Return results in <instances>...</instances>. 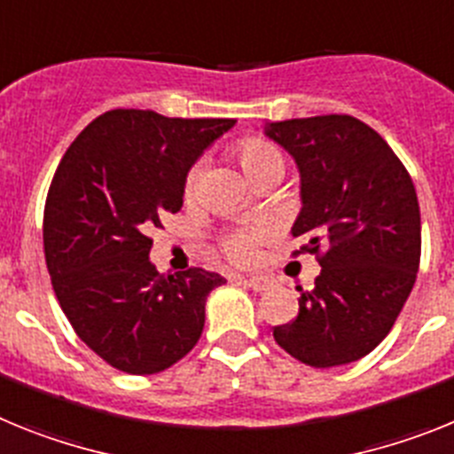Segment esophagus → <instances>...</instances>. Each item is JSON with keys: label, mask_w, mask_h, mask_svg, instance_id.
I'll use <instances>...</instances> for the list:
<instances>
[{"label": "esophagus", "mask_w": 454, "mask_h": 454, "mask_svg": "<svg viewBox=\"0 0 454 454\" xmlns=\"http://www.w3.org/2000/svg\"><path fill=\"white\" fill-rule=\"evenodd\" d=\"M238 281L244 283L247 287H251V290H255V293H265V290L271 287V281L265 278V276H238Z\"/></svg>", "instance_id": "34e87169"}]
</instances>
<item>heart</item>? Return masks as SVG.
Returning <instances> with one entry per match:
<instances>
[{
    "mask_svg": "<svg viewBox=\"0 0 454 454\" xmlns=\"http://www.w3.org/2000/svg\"><path fill=\"white\" fill-rule=\"evenodd\" d=\"M235 155L238 161L242 164V168L247 171L251 180H258L267 173H283V161L281 151L276 148L271 141L262 139V137H249V139H242L235 145ZM200 173H203V161H194L192 167L187 168V176H184V194L194 196L196 189L200 183ZM270 235L265 226H242V228H231L228 232H223L219 244H222V251L226 254L228 260L232 262H239V265H247L255 258V251H258V244Z\"/></svg>",
    "mask_w": 454,
    "mask_h": 454,
    "instance_id": "b5f03b06",
    "label": "heart"
}]
</instances>
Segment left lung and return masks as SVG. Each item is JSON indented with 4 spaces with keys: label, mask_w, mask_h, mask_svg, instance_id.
I'll return each instance as SVG.
<instances>
[{
    "label": "left lung",
    "mask_w": 454,
    "mask_h": 454,
    "mask_svg": "<svg viewBox=\"0 0 454 454\" xmlns=\"http://www.w3.org/2000/svg\"><path fill=\"white\" fill-rule=\"evenodd\" d=\"M267 134L297 161L301 215L294 251L322 271L274 340L313 368L358 361L395 325L420 265V207L413 180L370 125L347 114L270 123Z\"/></svg>",
    "instance_id": "1"
}]
</instances>
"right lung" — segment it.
Returning a JSON list of instances; mask_svg holds the SVG:
<instances>
[{
  "instance_id": "right-lung-1",
  "label": "right lung",
  "mask_w": 454,
  "mask_h": 454,
  "mask_svg": "<svg viewBox=\"0 0 454 454\" xmlns=\"http://www.w3.org/2000/svg\"><path fill=\"white\" fill-rule=\"evenodd\" d=\"M232 125L112 109L82 129L54 171L43 212L54 294L74 333L121 372L178 364L203 333L205 299L226 283L203 267L160 274L148 232L183 207L187 168Z\"/></svg>"
}]
</instances>
